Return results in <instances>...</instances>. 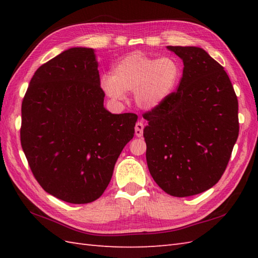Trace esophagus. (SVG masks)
Wrapping results in <instances>:
<instances>
[{
  "mask_svg": "<svg viewBox=\"0 0 258 258\" xmlns=\"http://www.w3.org/2000/svg\"><path fill=\"white\" fill-rule=\"evenodd\" d=\"M143 130H144L143 122H142V120H139V122L135 124V135L138 136V138H142V136H143Z\"/></svg>",
  "mask_w": 258,
  "mask_h": 258,
  "instance_id": "1",
  "label": "esophagus"
}]
</instances>
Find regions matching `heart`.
Listing matches in <instances>:
<instances>
[{
	"label": "heart",
	"instance_id": "obj_1",
	"mask_svg": "<svg viewBox=\"0 0 258 258\" xmlns=\"http://www.w3.org/2000/svg\"><path fill=\"white\" fill-rule=\"evenodd\" d=\"M182 67L175 57L154 58L133 52L114 65L111 74L101 76L103 92L120 101L125 92H134L135 102L142 108L153 109L165 103L176 90Z\"/></svg>",
	"mask_w": 258,
	"mask_h": 258
}]
</instances>
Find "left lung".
Wrapping results in <instances>:
<instances>
[{
	"label": "left lung",
	"mask_w": 258,
	"mask_h": 258,
	"mask_svg": "<svg viewBox=\"0 0 258 258\" xmlns=\"http://www.w3.org/2000/svg\"><path fill=\"white\" fill-rule=\"evenodd\" d=\"M183 59L177 91L144 113L146 162L165 193H203L221 179L239 132L238 101L222 65L196 46H167Z\"/></svg>",
	"instance_id": "left-lung-1"
}]
</instances>
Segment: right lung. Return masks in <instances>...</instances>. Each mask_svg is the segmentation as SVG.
Wrapping results in <instances>:
<instances>
[{
  "instance_id": "add662e5",
  "label": "right lung",
  "mask_w": 258,
  "mask_h": 258,
  "mask_svg": "<svg viewBox=\"0 0 258 258\" xmlns=\"http://www.w3.org/2000/svg\"><path fill=\"white\" fill-rule=\"evenodd\" d=\"M93 48L72 47L41 65L22 102L21 145L42 188L72 204L106 189L138 115L104 108Z\"/></svg>"
}]
</instances>
